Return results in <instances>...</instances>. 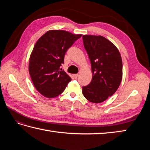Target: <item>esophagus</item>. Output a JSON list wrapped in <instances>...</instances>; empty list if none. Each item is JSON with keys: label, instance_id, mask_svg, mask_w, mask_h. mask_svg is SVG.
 <instances>
[{"label": "esophagus", "instance_id": "obj_1", "mask_svg": "<svg viewBox=\"0 0 150 150\" xmlns=\"http://www.w3.org/2000/svg\"><path fill=\"white\" fill-rule=\"evenodd\" d=\"M78 76H79V74H74V75H73V77H74L75 79H77L78 77Z\"/></svg>", "mask_w": 150, "mask_h": 150}]
</instances>
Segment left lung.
Returning <instances> with one entry per match:
<instances>
[{"label": "left lung", "mask_w": 150, "mask_h": 150, "mask_svg": "<svg viewBox=\"0 0 150 150\" xmlns=\"http://www.w3.org/2000/svg\"><path fill=\"white\" fill-rule=\"evenodd\" d=\"M82 39L93 74L90 83L82 86V93L91 103H103L115 93L122 81L120 54L116 46L103 36L85 35Z\"/></svg>", "instance_id": "left-lung-1"}]
</instances>
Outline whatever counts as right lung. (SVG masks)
I'll list each match as a JSON object with an SVG mask.
<instances>
[{
	"mask_svg": "<svg viewBox=\"0 0 150 150\" xmlns=\"http://www.w3.org/2000/svg\"><path fill=\"white\" fill-rule=\"evenodd\" d=\"M82 35L50 30L37 41L31 52L29 72L37 90L47 98L61 94L71 81L60 69L66 52Z\"/></svg>",
	"mask_w": 150,
	"mask_h": 150,
	"instance_id": "add662e5",
	"label": "right lung"
}]
</instances>
